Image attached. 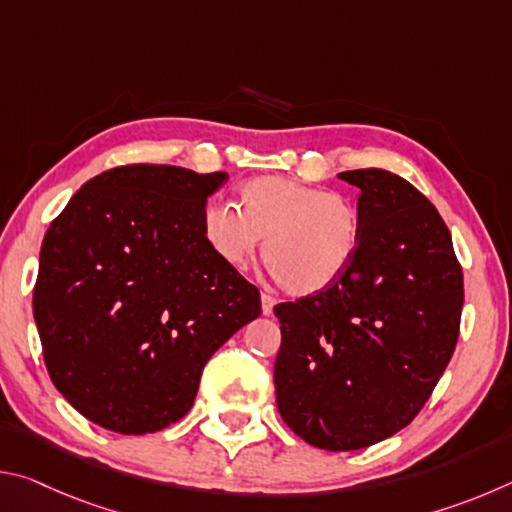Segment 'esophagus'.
Segmentation results:
<instances>
[{
    "label": "esophagus",
    "mask_w": 512,
    "mask_h": 512,
    "mask_svg": "<svg viewBox=\"0 0 512 512\" xmlns=\"http://www.w3.org/2000/svg\"><path fill=\"white\" fill-rule=\"evenodd\" d=\"M273 307H275V298L268 296V293H262V314L264 316H271L273 314Z\"/></svg>",
    "instance_id": "34e87169"
}]
</instances>
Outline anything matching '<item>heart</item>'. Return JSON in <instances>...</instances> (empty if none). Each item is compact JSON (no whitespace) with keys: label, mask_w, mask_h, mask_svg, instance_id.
I'll use <instances>...</instances> for the list:
<instances>
[{"label":"heart","mask_w":512,"mask_h":512,"mask_svg":"<svg viewBox=\"0 0 512 512\" xmlns=\"http://www.w3.org/2000/svg\"><path fill=\"white\" fill-rule=\"evenodd\" d=\"M207 248L244 271L264 240L268 271L291 296H316L348 273L361 246V214L348 198L287 176H257L239 187V203L203 210Z\"/></svg>","instance_id":"1"}]
</instances>
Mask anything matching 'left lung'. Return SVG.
I'll return each mask as SVG.
<instances>
[{
	"mask_svg": "<svg viewBox=\"0 0 512 512\" xmlns=\"http://www.w3.org/2000/svg\"><path fill=\"white\" fill-rule=\"evenodd\" d=\"M361 189V246L334 287L280 302L275 402L305 443L352 452L404 429L452 359L463 271L436 207L384 169L343 171Z\"/></svg>",
	"mask_w": 512,
	"mask_h": 512,
	"instance_id": "1",
	"label": "left lung"
}]
</instances>
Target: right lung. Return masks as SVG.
Instances as JSON below:
<instances>
[{"mask_svg": "<svg viewBox=\"0 0 512 512\" xmlns=\"http://www.w3.org/2000/svg\"><path fill=\"white\" fill-rule=\"evenodd\" d=\"M225 180L126 164L88 180L51 221L33 318L54 386L99 427L140 436L178 422L212 354L262 314L257 287L201 232Z\"/></svg>", "mask_w": 512, "mask_h": 512, "instance_id": "right-lung-1", "label": "right lung"}]
</instances>
